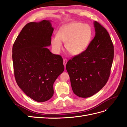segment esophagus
Wrapping results in <instances>:
<instances>
[{"label": "esophagus", "mask_w": 127, "mask_h": 127, "mask_svg": "<svg viewBox=\"0 0 127 127\" xmlns=\"http://www.w3.org/2000/svg\"><path fill=\"white\" fill-rule=\"evenodd\" d=\"M67 61L66 59H65H65L63 60V64H64V65L65 67L66 64V63H67Z\"/></svg>", "instance_id": "1"}]
</instances>
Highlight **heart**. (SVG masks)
Wrapping results in <instances>:
<instances>
[{
    "instance_id": "obj_1",
    "label": "heart",
    "mask_w": 127,
    "mask_h": 127,
    "mask_svg": "<svg viewBox=\"0 0 127 127\" xmlns=\"http://www.w3.org/2000/svg\"><path fill=\"white\" fill-rule=\"evenodd\" d=\"M92 37V29L89 24L72 22L62 26L57 36L51 38V44L55 53L59 54L63 49V42L70 54H82L89 47Z\"/></svg>"
}]
</instances>
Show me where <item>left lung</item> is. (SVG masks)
Segmentation results:
<instances>
[{
  "instance_id": "left-lung-1",
  "label": "left lung",
  "mask_w": 127,
  "mask_h": 127,
  "mask_svg": "<svg viewBox=\"0 0 127 127\" xmlns=\"http://www.w3.org/2000/svg\"><path fill=\"white\" fill-rule=\"evenodd\" d=\"M93 25L95 36L89 47L66 65L73 92L81 97L93 95L106 85L114 58V46L108 32L96 21Z\"/></svg>"
}]
</instances>
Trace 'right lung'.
I'll return each instance as SVG.
<instances>
[{"label":"right lung","instance_id":"right-lung-1","mask_svg":"<svg viewBox=\"0 0 127 127\" xmlns=\"http://www.w3.org/2000/svg\"><path fill=\"white\" fill-rule=\"evenodd\" d=\"M50 20L32 22L22 28L12 48L14 76L19 87L37 102L54 95V83L64 70L63 58L51 53L54 31Z\"/></svg>","mask_w":127,"mask_h":127}]
</instances>
